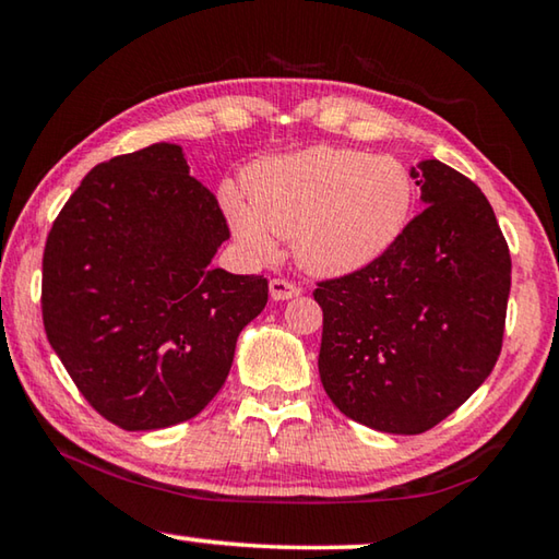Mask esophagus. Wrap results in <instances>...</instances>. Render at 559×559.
I'll list each match as a JSON object with an SVG mask.
<instances>
[{
    "mask_svg": "<svg viewBox=\"0 0 559 559\" xmlns=\"http://www.w3.org/2000/svg\"><path fill=\"white\" fill-rule=\"evenodd\" d=\"M269 290H271L273 300H288V298L300 296V288L296 286V283H290L286 278H271Z\"/></svg>",
    "mask_w": 559,
    "mask_h": 559,
    "instance_id": "34e87169",
    "label": "esophagus"
}]
</instances>
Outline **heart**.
Here are the masks:
<instances>
[{
  "label": "heart",
  "instance_id": "1",
  "mask_svg": "<svg viewBox=\"0 0 559 559\" xmlns=\"http://www.w3.org/2000/svg\"><path fill=\"white\" fill-rule=\"evenodd\" d=\"M243 185L249 202L236 189L222 192L236 239L257 257L276 249L271 234L290 239L298 266L316 276L370 266L400 239L414 204L400 159L345 147L263 159Z\"/></svg>",
  "mask_w": 559,
  "mask_h": 559
}]
</instances>
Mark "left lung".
Masks as SVG:
<instances>
[{
  "label": "left lung",
  "mask_w": 559,
  "mask_h": 559,
  "mask_svg": "<svg viewBox=\"0 0 559 559\" xmlns=\"http://www.w3.org/2000/svg\"><path fill=\"white\" fill-rule=\"evenodd\" d=\"M427 204L370 266L320 281L318 370L340 412L386 433H424L486 382L503 347L510 251L486 194L424 159Z\"/></svg>",
  "instance_id": "obj_1"
}]
</instances>
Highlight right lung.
I'll return each mask as SVG.
<instances>
[{
	"label": "right lung",
	"instance_id": "add662e5",
	"mask_svg": "<svg viewBox=\"0 0 559 559\" xmlns=\"http://www.w3.org/2000/svg\"><path fill=\"white\" fill-rule=\"evenodd\" d=\"M226 239L219 202L169 143L96 165L56 216L44 330L110 424L173 427L222 390L236 337L269 300L263 276L212 266Z\"/></svg>",
	"mask_w": 559,
	"mask_h": 559
}]
</instances>
